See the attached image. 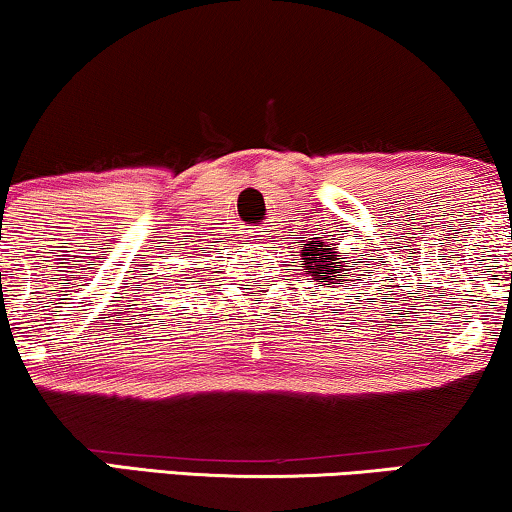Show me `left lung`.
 <instances>
[{
  "mask_svg": "<svg viewBox=\"0 0 512 512\" xmlns=\"http://www.w3.org/2000/svg\"><path fill=\"white\" fill-rule=\"evenodd\" d=\"M301 256L303 272L310 280L317 282V287H327V284L336 287V284L348 282L345 280V277H348L345 270H355V265H348V261H341V258H338L341 254H338L334 244L322 240L305 244L301 249Z\"/></svg>",
  "mask_w": 512,
  "mask_h": 512,
  "instance_id": "left-lung-1",
  "label": "left lung"
}]
</instances>
